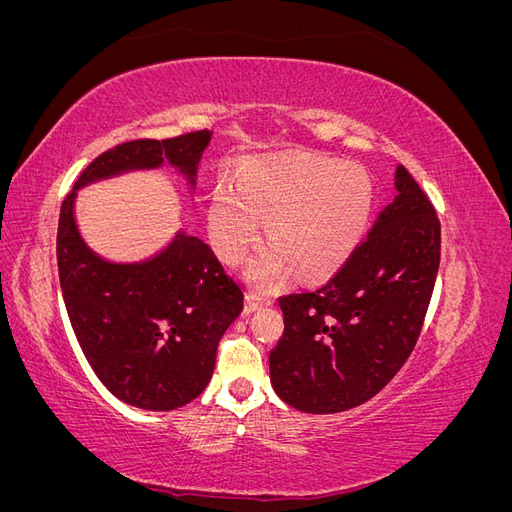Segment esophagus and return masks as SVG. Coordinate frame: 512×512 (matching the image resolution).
Wrapping results in <instances>:
<instances>
[{
  "label": "esophagus",
  "mask_w": 512,
  "mask_h": 512,
  "mask_svg": "<svg viewBox=\"0 0 512 512\" xmlns=\"http://www.w3.org/2000/svg\"><path fill=\"white\" fill-rule=\"evenodd\" d=\"M267 305H271V301H269V299H262V297H258V294H254V292H247V294H245L243 316H252L254 312H258V309L267 307Z\"/></svg>",
  "instance_id": "esophagus-1"
}]
</instances>
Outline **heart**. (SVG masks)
<instances>
[{
  "label": "heart",
  "mask_w": 512,
  "mask_h": 512,
  "mask_svg": "<svg viewBox=\"0 0 512 512\" xmlns=\"http://www.w3.org/2000/svg\"><path fill=\"white\" fill-rule=\"evenodd\" d=\"M374 183L363 168L320 158L260 160L237 175L235 188L218 183L209 200L207 226L213 250L237 265L260 239L267 245L247 267L260 288L280 286L290 267L303 280H322L361 245Z\"/></svg>",
  "instance_id": "obj_1"
}]
</instances>
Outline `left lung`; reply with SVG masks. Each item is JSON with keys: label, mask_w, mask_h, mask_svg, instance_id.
Masks as SVG:
<instances>
[{"label": "left lung", "mask_w": 512, "mask_h": 512, "mask_svg": "<svg viewBox=\"0 0 512 512\" xmlns=\"http://www.w3.org/2000/svg\"><path fill=\"white\" fill-rule=\"evenodd\" d=\"M395 198L333 280L280 299L284 335L271 386L307 414H335L380 393L410 356L440 267V222L404 166Z\"/></svg>", "instance_id": "8db88e82"}]
</instances>
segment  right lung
<instances>
[{"mask_svg": "<svg viewBox=\"0 0 512 512\" xmlns=\"http://www.w3.org/2000/svg\"><path fill=\"white\" fill-rule=\"evenodd\" d=\"M211 136L203 130L108 149L61 205L57 267L76 342L106 391L141 410H177L205 391L220 339L243 312V292L211 247L185 228L141 260L100 256L81 235L76 196L91 183L164 164L194 196Z\"/></svg>", "mask_w": 512, "mask_h": 512, "instance_id": "right-lung-1", "label": "right lung"}]
</instances>
